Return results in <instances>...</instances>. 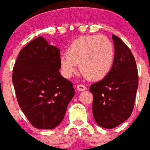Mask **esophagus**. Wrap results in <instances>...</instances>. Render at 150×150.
Returning <instances> with one entry per match:
<instances>
[{
	"instance_id": "34e87169",
	"label": "esophagus",
	"mask_w": 150,
	"mask_h": 150,
	"mask_svg": "<svg viewBox=\"0 0 150 150\" xmlns=\"http://www.w3.org/2000/svg\"><path fill=\"white\" fill-rule=\"evenodd\" d=\"M77 90L79 91H86V86H84L83 84H79L77 85Z\"/></svg>"
}]
</instances>
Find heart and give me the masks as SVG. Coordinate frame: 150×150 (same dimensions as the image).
Here are the masks:
<instances>
[{
  "label": "heart",
  "mask_w": 150,
  "mask_h": 150,
  "mask_svg": "<svg viewBox=\"0 0 150 150\" xmlns=\"http://www.w3.org/2000/svg\"><path fill=\"white\" fill-rule=\"evenodd\" d=\"M114 45L104 35H86L75 39L59 59L62 72L70 78L79 66L82 74L91 80H101L111 71L115 64Z\"/></svg>",
  "instance_id": "obj_1"
}]
</instances>
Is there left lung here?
Masks as SVG:
<instances>
[{
  "instance_id": "obj_1",
  "label": "left lung",
  "mask_w": 150,
  "mask_h": 150,
  "mask_svg": "<svg viewBox=\"0 0 150 150\" xmlns=\"http://www.w3.org/2000/svg\"><path fill=\"white\" fill-rule=\"evenodd\" d=\"M112 39L115 58L111 71L90 86L95 120L106 129L115 128L130 117L138 87L137 65L131 51L115 35Z\"/></svg>"
}]
</instances>
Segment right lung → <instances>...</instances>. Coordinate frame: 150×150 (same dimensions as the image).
Masks as SVG:
<instances>
[{"mask_svg": "<svg viewBox=\"0 0 150 150\" xmlns=\"http://www.w3.org/2000/svg\"><path fill=\"white\" fill-rule=\"evenodd\" d=\"M60 51L39 36L21 50L13 67L17 102L34 127L59 126L75 95L71 82L59 73Z\"/></svg>", "mask_w": 150, "mask_h": 150, "instance_id": "add662e5", "label": "right lung"}]
</instances>
